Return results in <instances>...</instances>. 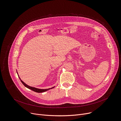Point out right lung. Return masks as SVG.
I'll return each instance as SVG.
<instances>
[{
	"mask_svg": "<svg viewBox=\"0 0 121 121\" xmlns=\"http://www.w3.org/2000/svg\"><path fill=\"white\" fill-rule=\"evenodd\" d=\"M20 80H21V81L22 82V83L24 85V86H25V87H26V88H28L29 89H30V90H32V91H34L36 92H38V93H41V92H43L46 91H48V90H49L50 89H53V88H55V87H54L51 88H50V89H39L35 88H34V87H30V86H29L27 85V84H25L23 81H22L21 79V78H20Z\"/></svg>",
	"mask_w": 121,
	"mask_h": 121,
	"instance_id": "right-lung-1",
	"label": "right lung"
}]
</instances>
